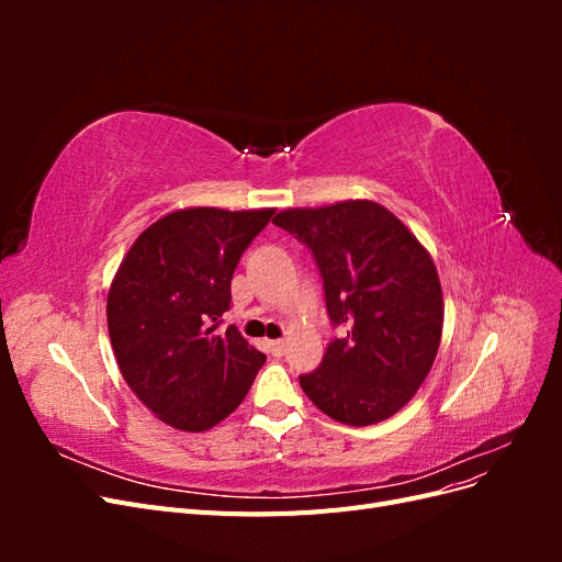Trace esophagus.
<instances>
[{
  "label": "esophagus",
  "mask_w": 562,
  "mask_h": 562,
  "mask_svg": "<svg viewBox=\"0 0 562 562\" xmlns=\"http://www.w3.org/2000/svg\"><path fill=\"white\" fill-rule=\"evenodd\" d=\"M269 351L274 353V356H283V351H285V342L283 339H269Z\"/></svg>",
  "instance_id": "1"
}]
</instances>
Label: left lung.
Here are the masks:
<instances>
[{"instance_id": "obj_1", "label": "left lung", "mask_w": 562, "mask_h": 562, "mask_svg": "<svg viewBox=\"0 0 562 562\" xmlns=\"http://www.w3.org/2000/svg\"><path fill=\"white\" fill-rule=\"evenodd\" d=\"M274 225L310 246L328 316L347 328L321 366L300 378L302 391L349 427L396 415L427 380L443 335V291L429 250L368 199L285 209Z\"/></svg>"}]
</instances>
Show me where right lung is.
I'll return each instance as SVG.
<instances>
[{"label": "right lung", "mask_w": 562, "mask_h": 562, "mask_svg": "<svg viewBox=\"0 0 562 562\" xmlns=\"http://www.w3.org/2000/svg\"><path fill=\"white\" fill-rule=\"evenodd\" d=\"M274 209H180L151 223L119 265L108 330L119 370L157 419L209 431L232 415L267 361L220 316L232 274Z\"/></svg>", "instance_id": "1"}]
</instances>
